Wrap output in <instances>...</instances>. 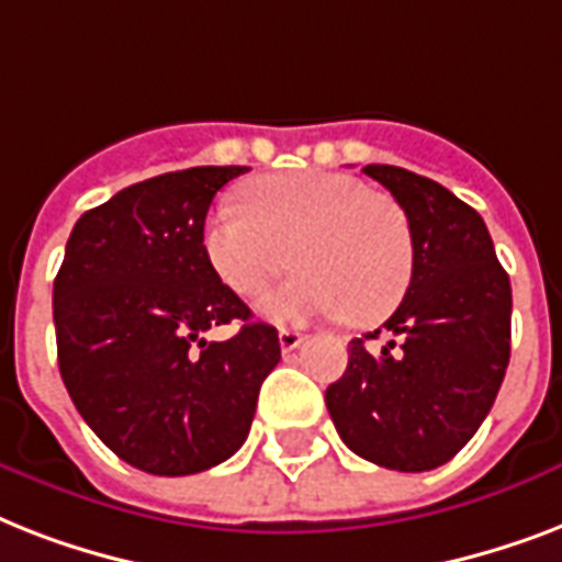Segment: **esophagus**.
<instances>
[{"label": "esophagus", "instance_id": "esophagus-1", "mask_svg": "<svg viewBox=\"0 0 562 562\" xmlns=\"http://www.w3.org/2000/svg\"><path fill=\"white\" fill-rule=\"evenodd\" d=\"M306 341V335L297 333V329H280V347H282V356H289L300 347V344Z\"/></svg>", "mask_w": 562, "mask_h": 562}]
</instances>
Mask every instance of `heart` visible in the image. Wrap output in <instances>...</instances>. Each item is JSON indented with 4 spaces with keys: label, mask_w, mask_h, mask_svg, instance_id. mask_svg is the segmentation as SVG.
Wrapping results in <instances>:
<instances>
[{
    "label": "heart",
    "mask_w": 562,
    "mask_h": 562,
    "mask_svg": "<svg viewBox=\"0 0 562 562\" xmlns=\"http://www.w3.org/2000/svg\"><path fill=\"white\" fill-rule=\"evenodd\" d=\"M203 247L224 285L256 297L294 262L303 268L262 300V315L297 324L347 315L382 321L408 289L414 238L393 198L338 171H289L254 183L245 203H221Z\"/></svg>",
    "instance_id": "1"
}]
</instances>
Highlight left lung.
Masks as SVG:
<instances>
[{
    "label": "left lung",
    "mask_w": 562,
    "mask_h": 562,
    "mask_svg": "<svg viewBox=\"0 0 562 562\" xmlns=\"http://www.w3.org/2000/svg\"><path fill=\"white\" fill-rule=\"evenodd\" d=\"M396 198L414 273L373 352L352 338L350 364L326 387V408L352 452L384 470L426 472L470 443L510 361V280L470 203L400 166H364Z\"/></svg>",
    "instance_id": "left-lung-1"
}]
</instances>
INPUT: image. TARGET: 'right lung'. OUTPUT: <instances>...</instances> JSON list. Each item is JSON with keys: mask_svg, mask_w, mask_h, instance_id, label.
I'll list each match as a JSON object with an SVG mask.
<instances>
[{"mask_svg": "<svg viewBox=\"0 0 562 562\" xmlns=\"http://www.w3.org/2000/svg\"><path fill=\"white\" fill-rule=\"evenodd\" d=\"M247 166H198L83 212L55 277L57 364L108 449L151 475H192L247 440L280 338L212 271L203 221ZM236 319L227 342L212 325Z\"/></svg>", "mask_w": 562, "mask_h": 562, "instance_id": "1", "label": "right lung"}]
</instances>
